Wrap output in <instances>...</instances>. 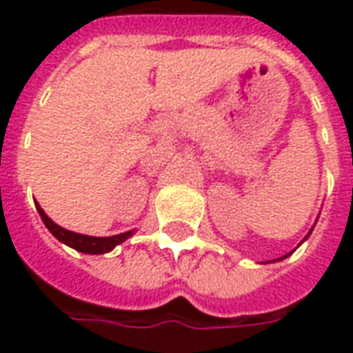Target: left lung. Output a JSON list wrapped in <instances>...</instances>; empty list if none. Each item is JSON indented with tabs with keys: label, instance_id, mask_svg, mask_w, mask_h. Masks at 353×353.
<instances>
[{
	"label": "left lung",
	"instance_id": "obj_1",
	"mask_svg": "<svg viewBox=\"0 0 353 353\" xmlns=\"http://www.w3.org/2000/svg\"><path fill=\"white\" fill-rule=\"evenodd\" d=\"M305 239H307V236H305ZM283 258H287V256H283Z\"/></svg>",
	"mask_w": 353,
	"mask_h": 353
}]
</instances>
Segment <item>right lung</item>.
<instances>
[{"instance_id":"add662e5","label":"right lung","mask_w":353,"mask_h":353,"mask_svg":"<svg viewBox=\"0 0 353 353\" xmlns=\"http://www.w3.org/2000/svg\"><path fill=\"white\" fill-rule=\"evenodd\" d=\"M36 208H38L39 216H41L43 223H46V228L53 233V236H57L61 243L72 246L74 250H78V252H83V254L110 252L114 246L120 245V243H124L125 239H130V236L134 235V231H125V233H120V235H112V236H90V235H82V233H74V231H68V229L57 225L55 221L49 218L46 212L41 210V206H39V204H36Z\"/></svg>"}]
</instances>
